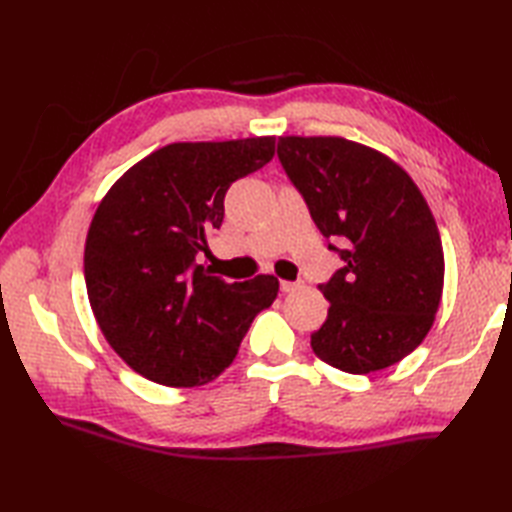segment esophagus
I'll list each match as a JSON object with an SVG mask.
<instances>
[{"instance_id": "esophagus-1", "label": "esophagus", "mask_w": 512, "mask_h": 512, "mask_svg": "<svg viewBox=\"0 0 512 512\" xmlns=\"http://www.w3.org/2000/svg\"><path fill=\"white\" fill-rule=\"evenodd\" d=\"M301 286H303L301 281H281V284H279L281 292H295V290H299Z\"/></svg>"}]
</instances>
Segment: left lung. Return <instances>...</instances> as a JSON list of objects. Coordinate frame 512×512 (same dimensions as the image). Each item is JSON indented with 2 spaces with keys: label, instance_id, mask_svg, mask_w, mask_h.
Masks as SVG:
<instances>
[{
  "label": "left lung",
  "instance_id": "1",
  "mask_svg": "<svg viewBox=\"0 0 512 512\" xmlns=\"http://www.w3.org/2000/svg\"><path fill=\"white\" fill-rule=\"evenodd\" d=\"M277 156L343 266L319 286L328 319L310 336L323 363L378 372L422 343L436 317L444 255L420 189L380 151L339 136H284Z\"/></svg>",
  "mask_w": 512,
  "mask_h": 512
}]
</instances>
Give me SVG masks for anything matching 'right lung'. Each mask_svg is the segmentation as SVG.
Here are the masks:
<instances>
[{
    "mask_svg": "<svg viewBox=\"0 0 512 512\" xmlns=\"http://www.w3.org/2000/svg\"><path fill=\"white\" fill-rule=\"evenodd\" d=\"M275 156V138L173 143L114 182L85 239L96 323L123 361L167 387L220 376L279 281L213 277L195 257L224 220V195Z\"/></svg>",
    "mask_w": 512,
    "mask_h": 512,
    "instance_id": "right-lung-1",
    "label": "right lung"
}]
</instances>
